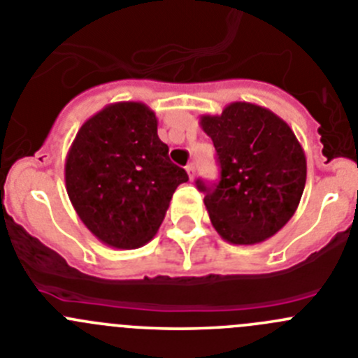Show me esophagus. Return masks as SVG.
Returning <instances> with one entry per match:
<instances>
[{
    "label": "esophagus",
    "instance_id": "34e87169",
    "mask_svg": "<svg viewBox=\"0 0 358 358\" xmlns=\"http://www.w3.org/2000/svg\"><path fill=\"white\" fill-rule=\"evenodd\" d=\"M185 171H187V175H189L190 180H194V173H196V166H194V164H187Z\"/></svg>",
    "mask_w": 358,
    "mask_h": 358
}]
</instances>
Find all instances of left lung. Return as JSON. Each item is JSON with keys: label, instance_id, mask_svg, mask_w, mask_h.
Listing matches in <instances>:
<instances>
[{"label": "left lung", "instance_id": "1", "mask_svg": "<svg viewBox=\"0 0 358 358\" xmlns=\"http://www.w3.org/2000/svg\"><path fill=\"white\" fill-rule=\"evenodd\" d=\"M220 166L219 183L198 180L213 228L226 242H265L288 222L306 187L307 162L299 139L270 109L233 102L222 115H205Z\"/></svg>", "mask_w": 358, "mask_h": 358}]
</instances>
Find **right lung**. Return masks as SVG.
I'll return each mask as SVG.
<instances>
[{"mask_svg":"<svg viewBox=\"0 0 358 358\" xmlns=\"http://www.w3.org/2000/svg\"><path fill=\"white\" fill-rule=\"evenodd\" d=\"M157 116L141 102L109 103L86 120L65 160L69 198L106 245L136 249L155 236L185 169L169 160Z\"/></svg>","mask_w":358,"mask_h":358,"instance_id":"1","label":"right lung"}]
</instances>
